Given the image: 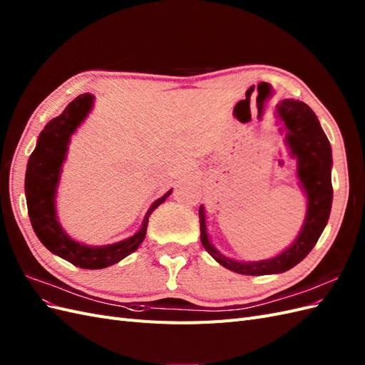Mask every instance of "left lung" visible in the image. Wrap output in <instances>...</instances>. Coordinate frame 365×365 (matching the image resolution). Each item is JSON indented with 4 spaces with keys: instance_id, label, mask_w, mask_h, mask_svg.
<instances>
[{
    "instance_id": "obj_1",
    "label": "left lung",
    "mask_w": 365,
    "mask_h": 365,
    "mask_svg": "<svg viewBox=\"0 0 365 365\" xmlns=\"http://www.w3.org/2000/svg\"><path fill=\"white\" fill-rule=\"evenodd\" d=\"M279 120L287 129V143L293 156L298 160V176L302 189L309 200V209L305 215L304 227L290 247L281 255L267 261L238 262L225 258L215 250L207 238L204 209H200L201 242L204 249L225 269L250 277L287 272L299 264L318 242L326 227L331 209V149L326 133L322 132L317 115L307 104L294 100H284L277 107Z\"/></svg>"
}]
</instances>
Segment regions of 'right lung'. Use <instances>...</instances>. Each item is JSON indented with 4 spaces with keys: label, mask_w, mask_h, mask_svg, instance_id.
<instances>
[{
    "label": "right lung",
    "mask_w": 365,
    "mask_h": 365,
    "mask_svg": "<svg viewBox=\"0 0 365 365\" xmlns=\"http://www.w3.org/2000/svg\"><path fill=\"white\" fill-rule=\"evenodd\" d=\"M92 95H80L66 107L60 116L53 118L44 127L27 163L24 187L29 218H31L38 240L44 244V247L61 256L63 259L72 262L76 267L96 270L116 264L140 247L145 236L150 213L163 204L172 192H167L163 198L152 204L144 218L143 227L129 240L104 245V247H87V245L68 238L55 216V190L68 140L76 127L83 123L88 110L92 109Z\"/></svg>",
    "instance_id": "1"
}]
</instances>
